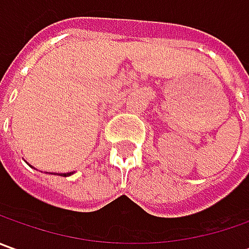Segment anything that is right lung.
<instances>
[{
    "mask_svg": "<svg viewBox=\"0 0 249 249\" xmlns=\"http://www.w3.org/2000/svg\"><path fill=\"white\" fill-rule=\"evenodd\" d=\"M69 175H72V173H68V175H66V173H62L61 176H69Z\"/></svg>",
    "mask_w": 249,
    "mask_h": 249,
    "instance_id": "add662e5",
    "label": "right lung"
}]
</instances>
